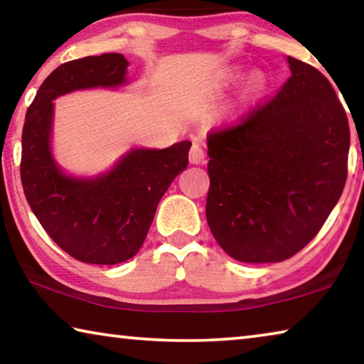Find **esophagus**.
<instances>
[{
	"label": "esophagus",
	"mask_w": 364,
	"mask_h": 364,
	"mask_svg": "<svg viewBox=\"0 0 364 364\" xmlns=\"http://www.w3.org/2000/svg\"><path fill=\"white\" fill-rule=\"evenodd\" d=\"M189 162L191 164H204L205 162V152H204V147H202L200 144L194 143L193 146H191L189 149Z\"/></svg>",
	"instance_id": "obj_1"
}]
</instances>
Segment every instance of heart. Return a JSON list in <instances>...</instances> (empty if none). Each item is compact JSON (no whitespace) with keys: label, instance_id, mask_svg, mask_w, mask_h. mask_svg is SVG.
<instances>
[{"label":"heart","instance_id":"b5f03b06","mask_svg":"<svg viewBox=\"0 0 364 364\" xmlns=\"http://www.w3.org/2000/svg\"><path fill=\"white\" fill-rule=\"evenodd\" d=\"M264 86V77L262 73H252L249 82H247V91L249 93H257V91H260Z\"/></svg>","mask_w":364,"mask_h":364}]
</instances>
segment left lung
Returning a JSON list of instances; mask_svg holds the SVG:
<instances>
[{
    "instance_id": "obj_1",
    "label": "left lung",
    "mask_w": 364,
    "mask_h": 364,
    "mask_svg": "<svg viewBox=\"0 0 364 364\" xmlns=\"http://www.w3.org/2000/svg\"><path fill=\"white\" fill-rule=\"evenodd\" d=\"M291 77L234 125L207 134V223L228 255L274 263L328 220L348 171L350 128L329 80L287 58Z\"/></svg>"
}]
</instances>
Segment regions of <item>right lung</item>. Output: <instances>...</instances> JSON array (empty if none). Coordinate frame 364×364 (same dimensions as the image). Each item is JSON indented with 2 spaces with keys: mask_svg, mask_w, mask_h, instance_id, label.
<instances>
[{
  "mask_svg": "<svg viewBox=\"0 0 364 364\" xmlns=\"http://www.w3.org/2000/svg\"><path fill=\"white\" fill-rule=\"evenodd\" d=\"M128 60L119 53L60 64L41 83L22 130L21 180L28 205L60 249L91 264H115L138 254L159 200L188 167L191 143L133 149L107 175L65 176L51 156L53 100L73 90L125 83Z\"/></svg>",
  "mask_w": 364,
  "mask_h": 364,
  "instance_id": "right-lung-1",
  "label": "right lung"
}]
</instances>
